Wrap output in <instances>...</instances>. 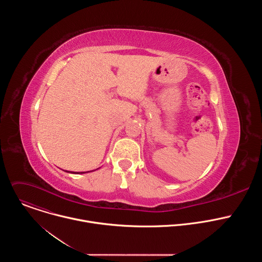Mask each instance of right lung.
Masks as SVG:
<instances>
[{
  "instance_id": "1",
  "label": "right lung",
  "mask_w": 262,
  "mask_h": 262,
  "mask_svg": "<svg viewBox=\"0 0 262 262\" xmlns=\"http://www.w3.org/2000/svg\"><path fill=\"white\" fill-rule=\"evenodd\" d=\"M76 174H77V173H76ZM78 174H79V173H78Z\"/></svg>"
}]
</instances>
